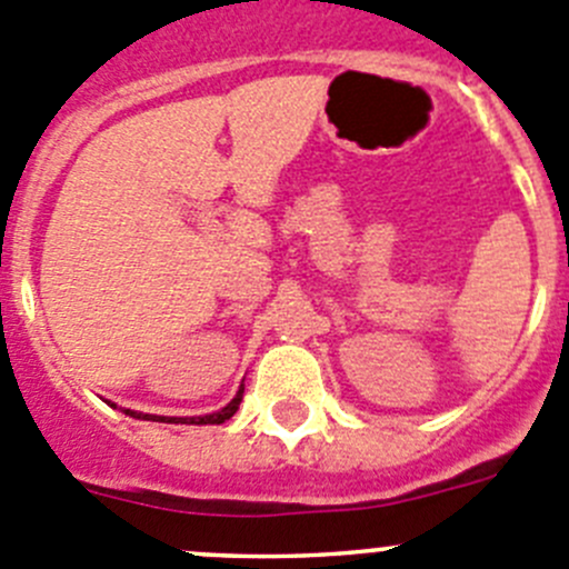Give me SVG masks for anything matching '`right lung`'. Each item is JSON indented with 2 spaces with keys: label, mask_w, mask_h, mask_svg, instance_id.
Segmentation results:
<instances>
[{
  "label": "right lung",
  "mask_w": 569,
  "mask_h": 569,
  "mask_svg": "<svg viewBox=\"0 0 569 569\" xmlns=\"http://www.w3.org/2000/svg\"><path fill=\"white\" fill-rule=\"evenodd\" d=\"M242 391H246V388L240 386V391H237V397L231 399L229 405H226V408H220L218 413H209V416H192V419H176V416H150V413H137V410H126L128 416H133V419H148V421H170V425H178V421H181V425H223L226 419H231V416L237 413V408H240V402H242Z\"/></svg>",
  "instance_id": "1"
}]
</instances>
